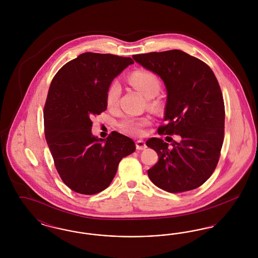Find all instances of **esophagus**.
I'll return each mask as SVG.
<instances>
[{
    "label": "esophagus",
    "instance_id": "esophagus-1",
    "mask_svg": "<svg viewBox=\"0 0 258 258\" xmlns=\"http://www.w3.org/2000/svg\"><path fill=\"white\" fill-rule=\"evenodd\" d=\"M146 143L143 140H137L136 141V149L137 150H144L146 149Z\"/></svg>",
    "mask_w": 258,
    "mask_h": 258
}]
</instances>
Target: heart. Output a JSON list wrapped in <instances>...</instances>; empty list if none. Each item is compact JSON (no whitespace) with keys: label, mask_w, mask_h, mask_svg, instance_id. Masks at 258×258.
<instances>
[{"label":"heart","mask_w":258,"mask_h":258,"mask_svg":"<svg viewBox=\"0 0 258 258\" xmlns=\"http://www.w3.org/2000/svg\"><path fill=\"white\" fill-rule=\"evenodd\" d=\"M130 82L141 92L146 98H154L160 90V81L159 77L148 71H137L130 76ZM121 95V85L118 81H113L106 91V104L108 107H115L118 104ZM150 123L147 117H133L124 116L119 123L120 130L132 135H140L143 134L144 127Z\"/></svg>","instance_id":"1"}]
</instances>
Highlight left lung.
<instances>
[{"label": "left lung", "mask_w": 258, "mask_h": 258, "mask_svg": "<svg viewBox=\"0 0 258 258\" xmlns=\"http://www.w3.org/2000/svg\"><path fill=\"white\" fill-rule=\"evenodd\" d=\"M133 58L158 74L166 88V123L159 127V135L181 136L179 142L166 136L172 148L161 138L148 139L146 145L159 156L148 176L168 192L195 189L211 177L221 156L225 111L219 82L207 63L181 50L137 54Z\"/></svg>", "instance_id": "obj_1"}]
</instances>
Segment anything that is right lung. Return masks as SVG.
Listing matches in <instances>:
<instances>
[{
  "label": "right lung",
  "mask_w": 258,
  "mask_h": 258,
  "mask_svg": "<svg viewBox=\"0 0 258 258\" xmlns=\"http://www.w3.org/2000/svg\"><path fill=\"white\" fill-rule=\"evenodd\" d=\"M135 61L130 57L87 52L62 66L50 84L44 135L61 181L81 195L110 184L121 160L135 151L134 140L117 132L92 135V118L106 110L113 79Z\"/></svg>",
  "instance_id": "add662e5"
}]
</instances>
